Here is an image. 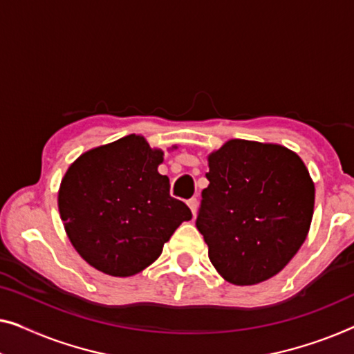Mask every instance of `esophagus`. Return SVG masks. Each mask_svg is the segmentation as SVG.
Here are the masks:
<instances>
[{
  "label": "esophagus",
  "instance_id": "34e87169",
  "mask_svg": "<svg viewBox=\"0 0 354 354\" xmlns=\"http://www.w3.org/2000/svg\"><path fill=\"white\" fill-rule=\"evenodd\" d=\"M187 207L191 208L192 214L197 213V208H198V202H197V198H191V200H187Z\"/></svg>",
  "mask_w": 354,
  "mask_h": 354
}]
</instances>
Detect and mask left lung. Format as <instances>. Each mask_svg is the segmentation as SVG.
<instances>
[{
	"mask_svg": "<svg viewBox=\"0 0 354 354\" xmlns=\"http://www.w3.org/2000/svg\"><path fill=\"white\" fill-rule=\"evenodd\" d=\"M197 229L225 281L251 286L281 272L307 239L315 184L281 145L229 140L208 156Z\"/></svg>",
	"mask_w": 354,
	"mask_h": 354,
	"instance_id": "obj_1",
	"label": "left lung"
}]
</instances>
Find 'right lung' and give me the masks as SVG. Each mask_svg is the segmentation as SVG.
Masks as SVG:
<instances>
[{"instance_id":"obj_1","label":"right lung","mask_w":354,"mask_h":354,"mask_svg":"<svg viewBox=\"0 0 354 354\" xmlns=\"http://www.w3.org/2000/svg\"><path fill=\"white\" fill-rule=\"evenodd\" d=\"M162 162V149L129 135L84 152L66 170L60 218L79 256L97 270L136 275L192 218L181 200L170 197V179L157 171Z\"/></svg>"}]
</instances>
